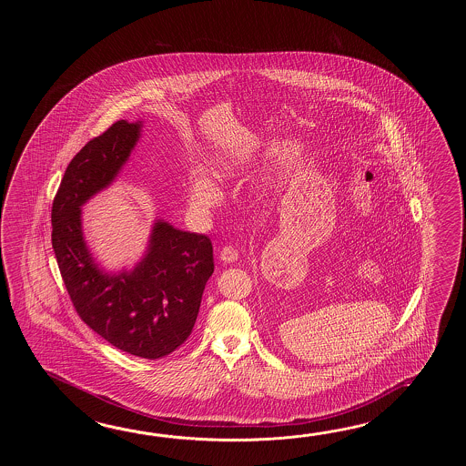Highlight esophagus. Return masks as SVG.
Returning a JSON list of instances; mask_svg holds the SVG:
<instances>
[{
  "label": "esophagus",
  "instance_id": "esophagus-1",
  "mask_svg": "<svg viewBox=\"0 0 466 466\" xmlns=\"http://www.w3.org/2000/svg\"><path fill=\"white\" fill-rule=\"evenodd\" d=\"M219 258H221V261H225V263H235L239 255H238V249L235 247H223L221 248V251H219Z\"/></svg>",
  "mask_w": 466,
  "mask_h": 466
}]
</instances>
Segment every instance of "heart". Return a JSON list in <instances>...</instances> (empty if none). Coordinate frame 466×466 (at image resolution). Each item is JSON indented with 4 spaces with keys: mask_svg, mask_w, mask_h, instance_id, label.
I'll list each match as a JSON object with an SVG mask.
<instances>
[{
    "mask_svg": "<svg viewBox=\"0 0 466 466\" xmlns=\"http://www.w3.org/2000/svg\"><path fill=\"white\" fill-rule=\"evenodd\" d=\"M218 173L221 177H225L228 173V168L219 167ZM188 198L195 208L207 211L218 205L219 191L205 173L195 171L189 175L188 178Z\"/></svg>",
    "mask_w": 466,
    "mask_h": 466,
    "instance_id": "1",
    "label": "heart"
}]
</instances>
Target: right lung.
Returning a JSON list of instances; mask_svg holds the SVG:
<instances>
[{"instance_id":"right-lung-1","label":"right lung","mask_w":466,"mask_h":466,"mask_svg":"<svg viewBox=\"0 0 466 466\" xmlns=\"http://www.w3.org/2000/svg\"><path fill=\"white\" fill-rule=\"evenodd\" d=\"M138 135V123L119 119L75 155L53 199L51 243L78 317L121 351L159 360L193 331L215 269L211 239L158 221L138 267L111 277L93 263L81 233L79 207L115 179Z\"/></svg>"}]
</instances>
